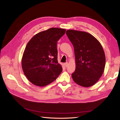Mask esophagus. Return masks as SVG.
Listing matches in <instances>:
<instances>
[{
	"label": "esophagus",
	"mask_w": 120,
	"mask_h": 120,
	"mask_svg": "<svg viewBox=\"0 0 120 120\" xmlns=\"http://www.w3.org/2000/svg\"><path fill=\"white\" fill-rule=\"evenodd\" d=\"M64 65L65 67H68V63L67 62H66V63H64Z\"/></svg>",
	"instance_id": "34e87169"
}]
</instances>
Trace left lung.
I'll return each mask as SVG.
<instances>
[{"instance_id": "8db88e82", "label": "left lung", "mask_w": 120, "mask_h": 120, "mask_svg": "<svg viewBox=\"0 0 120 120\" xmlns=\"http://www.w3.org/2000/svg\"><path fill=\"white\" fill-rule=\"evenodd\" d=\"M75 54V70L72 74L74 82L81 86H92L98 81L104 70L106 59L100 42L86 32L66 31Z\"/></svg>"}]
</instances>
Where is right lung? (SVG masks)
<instances>
[{"label":"right lung","instance_id":"right-lung-1","mask_svg":"<svg viewBox=\"0 0 120 120\" xmlns=\"http://www.w3.org/2000/svg\"><path fill=\"white\" fill-rule=\"evenodd\" d=\"M64 29L52 28L41 32L26 45L22 60L25 76L33 84L43 87L54 81L62 72L57 61V41Z\"/></svg>","mask_w":120,"mask_h":120}]
</instances>
